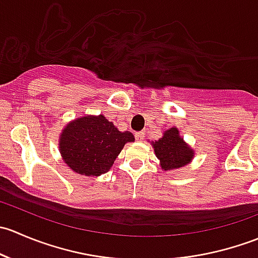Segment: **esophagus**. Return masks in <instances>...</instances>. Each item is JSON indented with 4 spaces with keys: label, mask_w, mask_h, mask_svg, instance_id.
Returning <instances> with one entry per match:
<instances>
[{
    "label": "esophagus",
    "mask_w": 258,
    "mask_h": 258,
    "mask_svg": "<svg viewBox=\"0 0 258 258\" xmlns=\"http://www.w3.org/2000/svg\"><path fill=\"white\" fill-rule=\"evenodd\" d=\"M135 137H136L137 141H142V140L145 139V134L144 132H136V134H135Z\"/></svg>",
    "instance_id": "34e87169"
}]
</instances>
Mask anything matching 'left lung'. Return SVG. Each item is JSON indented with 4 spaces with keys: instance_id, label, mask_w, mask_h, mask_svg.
I'll list each match as a JSON object with an SVG mask.
<instances>
[{
    "instance_id": "8db88e82",
    "label": "left lung",
    "mask_w": 258,
    "mask_h": 258,
    "mask_svg": "<svg viewBox=\"0 0 258 258\" xmlns=\"http://www.w3.org/2000/svg\"><path fill=\"white\" fill-rule=\"evenodd\" d=\"M156 157L160 160L162 170L170 171L188 165L194 158L195 152L183 141L176 127H171L163 132V136L158 141L152 142Z\"/></svg>"
}]
</instances>
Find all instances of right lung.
Instances as JSON below:
<instances>
[{
	"label": "right lung",
	"mask_w": 258,
	"mask_h": 258,
	"mask_svg": "<svg viewBox=\"0 0 258 258\" xmlns=\"http://www.w3.org/2000/svg\"><path fill=\"white\" fill-rule=\"evenodd\" d=\"M130 131L121 132L103 114L83 116L66 124L59 136V153L75 172L100 176L112 167L127 142H134Z\"/></svg>",
	"instance_id": "right-lung-1"
}]
</instances>
